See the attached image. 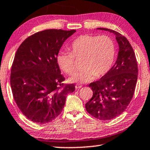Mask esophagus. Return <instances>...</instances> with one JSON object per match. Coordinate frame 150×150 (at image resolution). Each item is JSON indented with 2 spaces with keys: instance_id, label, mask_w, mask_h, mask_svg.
<instances>
[{
  "instance_id": "esophagus-1",
  "label": "esophagus",
  "mask_w": 150,
  "mask_h": 150,
  "mask_svg": "<svg viewBox=\"0 0 150 150\" xmlns=\"http://www.w3.org/2000/svg\"><path fill=\"white\" fill-rule=\"evenodd\" d=\"M75 88H76V90H78V89L82 88V86L80 85V84H76L75 86Z\"/></svg>"
}]
</instances>
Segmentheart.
<instances>
[{
    "mask_svg": "<svg viewBox=\"0 0 150 150\" xmlns=\"http://www.w3.org/2000/svg\"><path fill=\"white\" fill-rule=\"evenodd\" d=\"M70 48L72 52L60 51L58 53L57 62L62 71L72 74L75 71L74 57L76 59L83 58V68L69 78V82L72 83H88L96 76L106 74L116 56L115 42L107 35H82L73 41Z\"/></svg>",
    "mask_w": 150,
    "mask_h": 150,
    "instance_id": "heart-1",
    "label": "heart"
}]
</instances>
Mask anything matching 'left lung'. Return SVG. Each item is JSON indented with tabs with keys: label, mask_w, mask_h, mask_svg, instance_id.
<instances>
[{
	"label": "left lung",
	"mask_w": 150,
	"mask_h": 150,
	"mask_svg": "<svg viewBox=\"0 0 150 150\" xmlns=\"http://www.w3.org/2000/svg\"><path fill=\"white\" fill-rule=\"evenodd\" d=\"M113 33L119 45L116 62L106 74L89 85L93 96L86 109L101 120H111L125 111L134 92L138 79V65L132 46L121 34L107 28H97Z\"/></svg>",
	"instance_id": "left-lung-1"
}]
</instances>
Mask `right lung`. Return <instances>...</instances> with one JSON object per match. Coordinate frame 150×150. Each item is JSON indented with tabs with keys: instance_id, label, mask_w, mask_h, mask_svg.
<instances>
[{
	"instance_id": "add662e5",
	"label": "right lung",
	"mask_w": 150,
	"mask_h": 150,
	"mask_svg": "<svg viewBox=\"0 0 150 150\" xmlns=\"http://www.w3.org/2000/svg\"><path fill=\"white\" fill-rule=\"evenodd\" d=\"M76 30H47L23 41L16 52L10 85L14 101L24 116L38 124L51 122L59 116L74 84L62 88L64 78L57 57L67 39Z\"/></svg>"
}]
</instances>
